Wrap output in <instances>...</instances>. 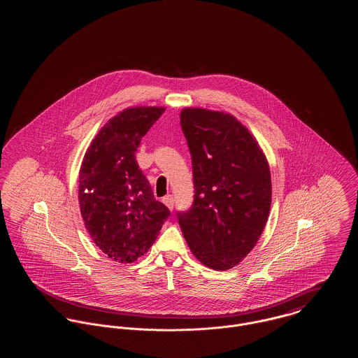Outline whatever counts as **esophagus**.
<instances>
[{"instance_id": "34e87169", "label": "esophagus", "mask_w": 358, "mask_h": 358, "mask_svg": "<svg viewBox=\"0 0 358 358\" xmlns=\"http://www.w3.org/2000/svg\"><path fill=\"white\" fill-rule=\"evenodd\" d=\"M162 201H164V204L166 205L169 209H173V205H174V199H173V196L171 194H168V196H165L164 199H162Z\"/></svg>"}]
</instances>
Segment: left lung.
<instances>
[{
  "label": "left lung",
  "mask_w": 358,
  "mask_h": 358,
  "mask_svg": "<svg viewBox=\"0 0 358 358\" xmlns=\"http://www.w3.org/2000/svg\"><path fill=\"white\" fill-rule=\"evenodd\" d=\"M192 155L194 200L178 222L192 254L225 271L251 252L271 208V173L255 136L234 115L181 110Z\"/></svg>",
  "instance_id": "obj_1"
}]
</instances>
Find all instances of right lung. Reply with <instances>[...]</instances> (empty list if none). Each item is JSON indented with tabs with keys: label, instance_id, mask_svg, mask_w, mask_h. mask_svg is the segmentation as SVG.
I'll use <instances>...</instances> for the list:
<instances>
[{
	"label": "right lung",
	"instance_id": "right-lung-1",
	"mask_svg": "<svg viewBox=\"0 0 358 358\" xmlns=\"http://www.w3.org/2000/svg\"><path fill=\"white\" fill-rule=\"evenodd\" d=\"M165 107L138 106L108 120L92 139L79 171V205L94 243L110 259L133 263L158 236L169 209L154 199L136 148Z\"/></svg>",
	"mask_w": 358,
	"mask_h": 358
}]
</instances>
